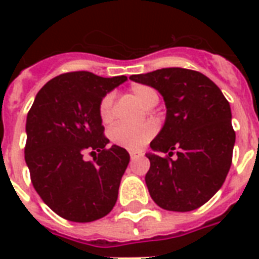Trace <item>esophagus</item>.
<instances>
[{"instance_id": "obj_1", "label": "esophagus", "mask_w": 259, "mask_h": 259, "mask_svg": "<svg viewBox=\"0 0 259 259\" xmlns=\"http://www.w3.org/2000/svg\"><path fill=\"white\" fill-rule=\"evenodd\" d=\"M142 153H140V152H134V150H132L130 152V158H132V161H134V160H137L138 157H141Z\"/></svg>"}]
</instances>
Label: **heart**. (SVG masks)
Returning a JSON list of instances; mask_svg holds the SVG:
<instances>
[{"label": "heart", "instance_id": "obj_1", "mask_svg": "<svg viewBox=\"0 0 259 259\" xmlns=\"http://www.w3.org/2000/svg\"><path fill=\"white\" fill-rule=\"evenodd\" d=\"M132 95L146 109L153 107L158 102L157 91L149 86H144V84L132 87ZM113 106L114 95L111 93L106 94L99 103V117L103 122H109L113 119ZM156 132H157V126L154 122H146L137 127L117 123L110 129L109 137L114 145L134 150L146 145L154 137Z\"/></svg>", "mask_w": 259, "mask_h": 259}]
</instances>
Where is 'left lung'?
I'll list each match as a JSON object with an SVG mask.
<instances>
[{"label":"left lung","instance_id":"left-lung-1","mask_svg":"<svg viewBox=\"0 0 259 259\" xmlns=\"http://www.w3.org/2000/svg\"><path fill=\"white\" fill-rule=\"evenodd\" d=\"M130 79L157 90L166 106L165 123L150 142L154 152L166 156L146 154L150 196L168 211L199 208L223 185L233 161L229 101L211 79L187 68H161Z\"/></svg>","mask_w":259,"mask_h":259}]
</instances>
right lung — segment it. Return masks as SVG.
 Returning a JSON list of instances; mask_svg holds the SVG:
<instances>
[{
    "label": "right lung",
    "instance_id": "1",
    "mask_svg": "<svg viewBox=\"0 0 259 259\" xmlns=\"http://www.w3.org/2000/svg\"><path fill=\"white\" fill-rule=\"evenodd\" d=\"M126 79L89 71L59 75L42 86L28 113L30 180L42 201L67 221H97L115 205L130 156L121 146L106 148L99 103ZM86 151L98 152L94 162L84 161Z\"/></svg>",
    "mask_w": 259,
    "mask_h": 259
}]
</instances>
